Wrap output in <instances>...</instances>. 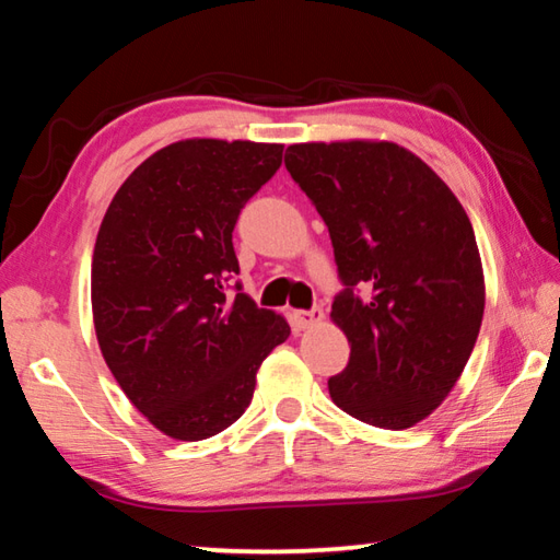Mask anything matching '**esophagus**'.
<instances>
[{"instance_id": "1", "label": "esophagus", "mask_w": 560, "mask_h": 560, "mask_svg": "<svg viewBox=\"0 0 560 560\" xmlns=\"http://www.w3.org/2000/svg\"><path fill=\"white\" fill-rule=\"evenodd\" d=\"M324 320V311L314 308V311H293V324H296L301 330L314 328Z\"/></svg>"}]
</instances>
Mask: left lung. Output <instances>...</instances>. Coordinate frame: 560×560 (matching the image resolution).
<instances>
[{
  "label": "left lung",
  "mask_w": 560,
  "mask_h": 560,
  "mask_svg": "<svg viewBox=\"0 0 560 560\" xmlns=\"http://www.w3.org/2000/svg\"><path fill=\"white\" fill-rule=\"evenodd\" d=\"M283 163L328 224L348 287L330 308L350 346L330 400L375 428H412L457 385L485 316L469 217L424 160L390 140L296 143ZM358 282L371 300L352 296Z\"/></svg>",
  "instance_id": "left-lung-1"
}]
</instances>
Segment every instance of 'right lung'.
<instances>
[{
    "mask_svg": "<svg viewBox=\"0 0 560 560\" xmlns=\"http://www.w3.org/2000/svg\"><path fill=\"white\" fill-rule=\"evenodd\" d=\"M281 158V143L177 140L132 170L103 214L91 261L98 348L128 400L173 440L240 420L264 358L291 334L281 314L224 293L240 271L236 217Z\"/></svg>",
    "mask_w": 560,
    "mask_h": 560,
    "instance_id": "obj_1",
    "label": "right lung"
}]
</instances>
